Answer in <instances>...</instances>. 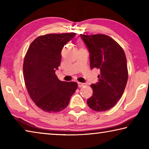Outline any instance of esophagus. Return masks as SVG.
I'll use <instances>...</instances> for the list:
<instances>
[{
  "label": "esophagus",
  "instance_id": "esophagus-1",
  "mask_svg": "<svg viewBox=\"0 0 149 149\" xmlns=\"http://www.w3.org/2000/svg\"><path fill=\"white\" fill-rule=\"evenodd\" d=\"M85 84H84V83H80V82L78 83V87H82L85 86Z\"/></svg>",
  "mask_w": 149,
  "mask_h": 149
}]
</instances>
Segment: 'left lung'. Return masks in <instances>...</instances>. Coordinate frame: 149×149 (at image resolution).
<instances>
[{
    "label": "left lung",
    "instance_id": "1",
    "mask_svg": "<svg viewBox=\"0 0 149 149\" xmlns=\"http://www.w3.org/2000/svg\"><path fill=\"white\" fill-rule=\"evenodd\" d=\"M81 37L89 52L90 66L98 69L99 81L91 84V97L87 103L97 112L114 107L120 99L127 84L128 72L125 52L117 42L103 34L83 35Z\"/></svg>",
    "mask_w": 149,
    "mask_h": 149
}]
</instances>
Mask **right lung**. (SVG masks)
<instances>
[{"label": "right lung", "mask_w": 149, "mask_h": 149, "mask_svg": "<svg viewBox=\"0 0 149 149\" xmlns=\"http://www.w3.org/2000/svg\"><path fill=\"white\" fill-rule=\"evenodd\" d=\"M75 36V33H68L38 37L24 58L23 72L27 91L35 104L45 112L64 110L77 89L76 82L62 81L55 74L61 62L62 49Z\"/></svg>", "instance_id": "obj_1"}]
</instances>
